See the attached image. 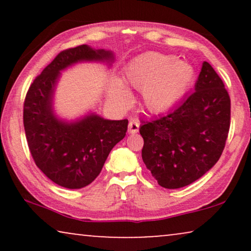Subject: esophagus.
Segmentation results:
<instances>
[{
  "mask_svg": "<svg viewBox=\"0 0 251 251\" xmlns=\"http://www.w3.org/2000/svg\"><path fill=\"white\" fill-rule=\"evenodd\" d=\"M138 130H139V122L138 121L132 120V121L129 122V125H128V132L129 133H136V132H138Z\"/></svg>",
  "mask_w": 251,
  "mask_h": 251,
  "instance_id": "34e87169",
  "label": "esophagus"
}]
</instances>
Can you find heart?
<instances>
[{
    "label": "heart",
    "instance_id": "1",
    "mask_svg": "<svg viewBox=\"0 0 251 251\" xmlns=\"http://www.w3.org/2000/svg\"><path fill=\"white\" fill-rule=\"evenodd\" d=\"M194 70L190 64L171 54L145 52L130 61L123 81L113 80L108 89L111 100L120 107L131 101L128 88L142 90V100L151 113H163L174 107L190 89Z\"/></svg>",
    "mask_w": 251,
    "mask_h": 251
}]
</instances>
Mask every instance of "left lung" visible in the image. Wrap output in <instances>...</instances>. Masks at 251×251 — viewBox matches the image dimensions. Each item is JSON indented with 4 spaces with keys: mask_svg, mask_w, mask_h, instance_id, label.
<instances>
[{
    "mask_svg": "<svg viewBox=\"0 0 251 251\" xmlns=\"http://www.w3.org/2000/svg\"><path fill=\"white\" fill-rule=\"evenodd\" d=\"M229 120L231 99L222 78L204 61L194 92L139 128L143 161L157 184L180 188L210 170L225 147Z\"/></svg>",
    "mask_w": 251,
    "mask_h": 251,
    "instance_id": "left-lung-1",
    "label": "left lung"
}]
</instances>
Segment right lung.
Returning <instances> with one entry per match:
<instances>
[{"mask_svg": "<svg viewBox=\"0 0 251 251\" xmlns=\"http://www.w3.org/2000/svg\"><path fill=\"white\" fill-rule=\"evenodd\" d=\"M83 61L111 67L114 53L87 44L61 51L33 81L24 102V126L34 162L54 184L71 190L96 179L128 129V120H106L96 113L75 121L54 114L53 97L61 71Z\"/></svg>", "mask_w": 251, "mask_h": 251, "instance_id": "add662e5", "label": "right lung"}]
</instances>
